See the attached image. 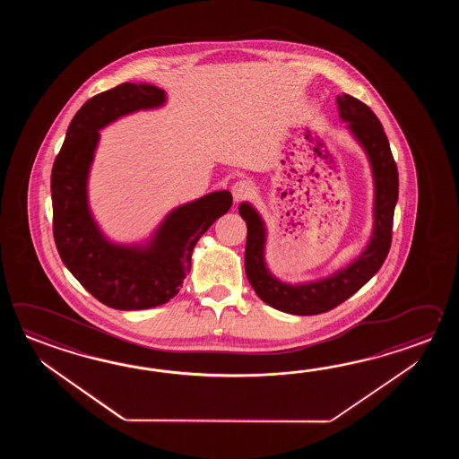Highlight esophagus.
I'll use <instances>...</instances> for the list:
<instances>
[{"instance_id":"esophagus-1","label":"esophagus","mask_w":459,"mask_h":459,"mask_svg":"<svg viewBox=\"0 0 459 459\" xmlns=\"http://www.w3.org/2000/svg\"><path fill=\"white\" fill-rule=\"evenodd\" d=\"M231 194H233L234 202L241 204L243 200H247L249 196L253 195V186L247 180H238L231 186Z\"/></svg>"}]
</instances>
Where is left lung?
Returning <instances> with one entry per match:
<instances>
[{
	"label": "left lung",
	"mask_w": 459,
	"mask_h": 459,
	"mask_svg": "<svg viewBox=\"0 0 459 459\" xmlns=\"http://www.w3.org/2000/svg\"><path fill=\"white\" fill-rule=\"evenodd\" d=\"M340 117L369 157L374 177V230L361 255L346 269L316 282H281L269 273L264 261L265 226L263 218L249 204L239 205V215L247 225L244 267L254 292L275 310L292 315H318L328 312L358 292L381 269L392 243L394 210L399 198V172L390 151L389 139L381 121L371 108L358 98H336Z\"/></svg>",
	"instance_id": "left-lung-1"
}]
</instances>
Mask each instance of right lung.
Listing matches in <instances>:
<instances>
[{"mask_svg":"<svg viewBox=\"0 0 459 459\" xmlns=\"http://www.w3.org/2000/svg\"><path fill=\"white\" fill-rule=\"evenodd\" d=\"M164 103V90L147 83H121L90 98L72 119L52 167V228L60 259L88 292L117 310L154 308L176 297L196 241L233 205L228 190L180 205L146 246L111 243L100 231L87 196L98 131L117 117Z\"/></svg>","mask_w":459,"mask_h":459,"instance_id":"obj_1","label":"right lung"}]
</instances>
